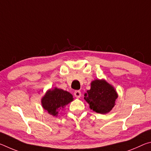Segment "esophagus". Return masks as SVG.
Masks as SVG:
<instances>
[{"mask_svg":"<svg viewBox=\"0 0 151 151\" xmlns=\"http://www.w3.org/2000/svg\"><path fill=\"white\" fill-rule=\"evenodd\" d=\"M74 95H75L76 98H80L81 96V93L80 91H75L74 93Z\"/></svg>","mask_w":151,"mask_h":151,"instance_id":"1","label":"esophagus"}]
</instances>
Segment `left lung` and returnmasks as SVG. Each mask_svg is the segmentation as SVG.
Returning <instances> with one entry per match:
<instances>
[{
    "mask_svg": "<svg viewBox=\"0 0 151 151\" xmlns=\"http://www.w3.org/2000/svg\"><path fill=\"white\" fill-rule=\"evenodd\" d=\"M117 98L118 93L113 86L104 79H95L91 82V89L86 91L84 99L94 112L106 114L115 105Z\"/></svg>",
    "mask_w": 151,
    "mask_h": 151,
    "instance_id": "obj_1",
    "label": "left lung"
}]
</instances>
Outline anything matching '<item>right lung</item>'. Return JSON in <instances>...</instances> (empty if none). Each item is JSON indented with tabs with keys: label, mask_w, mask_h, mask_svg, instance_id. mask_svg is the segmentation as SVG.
Instances as JSON below:
<instances>
[{
	"label": "right lung",
	"mask_w": 151,
	"mask_h": 151,
	"mask_svg": "<svg viewBox=\"0 0 151 151\" xmlns=\"http://www.w3.org/2000/svg\"><path fill=\"white\" fill-rule=\"evenodd\" d=\"M73 100V96L68 91L55 87L46 92L41 99V104L48 114L57 116L60 110H63Z\"/></svg>",
	"instance_id": "obj_1"
}]
</instances>
